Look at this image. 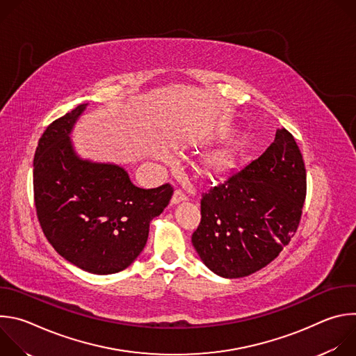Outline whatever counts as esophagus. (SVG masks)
Listing matches in <instances>:
<instances>
[{"mask_svg":"<svg viewBox=\"0 0 356 356\" xmlns=\"http://www.w3.org/2000/svg\"><path fill=\"white\" fill-rule=\"evenodd\" d=\"M187 198H188V194L183 188H176L175 193H173V197H172V202H173V204H177V202L184 201Z\"/></svg>","mask_w":356,"mask_h":356,"instance_id":"esophagus-1","label":"esophagus"}]
</instances>
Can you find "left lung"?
<instances>
[{
    "instance_id": "left-lung-1",
    "label": "left lung",
    "mask_w": 356,
    "mask_h": 356,
    "mask_svg": "<svg viewBox=\"0 0 356 356\" xmlns=\"http://www.w3.org/2000/svg\"><path fill=\"white\" fill-rule=\"evenodd\" d=\"M307 175L294 136L280 128L264 154L201 194L191 242L204 265L243 277L270 264L296 234Z\"/></svg>"
}]
</instances>
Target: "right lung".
<instances>
[{
  "label": "right lung",
  "mask_w": 356,
  "mask_h": 356,
  "mask_svg": "<svg viewBox=\"0 0 356 356\" xmlns=\"http://www.w3.org/2000/svg\"><path fill=\"white\" fill-rule=\"evenodd\" d=\"M86 104L55 120L33 158V200L46 239L70 264L95 275L127 269L147 241L149 222L173 195L170 183L136 187L115 165L81 161L69 134Z\"/></svg>",
  "instance_id": "1"
}]
</instances>
